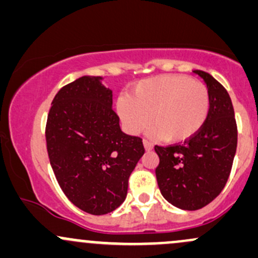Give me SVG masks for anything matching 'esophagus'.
<instances>
[{"instance_id": "esophagus-1", "label": "esophagus", "mask_w": 258, "mask_h": 258, "mask_svg": "<svg viewBox=\"0 0 258 258\" xmlns=\"http://www.w3.org/2000/svg\"><path fill=\"white\" fill-rule=\"evenodd\" d=\"M143 144H144V148H145V150H146V151H150V150H152V145H151L150 141L144 140V141H143Z\"/></svg>"}]
</instances>
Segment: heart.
Instances as JSON below:
<instances>
[{
  "label": "heart",
  "mask_w": 258,
  "mask_h": 258,
  "mask_svg": "<svg viewBox=\"0 0 258 258\" xmlns=\"http://www.w3.org/2000/svg\"><path fill=\"white\" fill-rule=\"evenodd\" d=\"M210 108L208 88L178 75H162L135 84L128 97H119L115 109L132 134L150 124L152 134L168 143L195 137L206 123Z\"/></svg>",
  "instance_id": "1"
}]
</instances>
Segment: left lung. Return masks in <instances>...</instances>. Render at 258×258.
Segmentation results:
<instances>
[{"label":"left lung","instance_id":"left-lung-1","mask_svg":"<svg viewBox=\"0 0 258 258\" xmlns=\"http://www.w3.org/2000/svg\"><path fill=\"white\" fill-rule=\"evenodd\" d=\"M193 73L204 80L209 92L206 123L184 144L155 146L160 159L155 173L161 195L183 210L201 209L220 195L237 145L236 121L228 91L212 75L201 70Z\"/></svg>","mask_w":258,"mask_h":258}]
</instances>
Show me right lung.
Masks as SVG:
<instances>
[{"instance_id": "1", "label": "right lung", "mask_w": 258, "mask_h": 258, "mask_svg": "<svg viewBox=\"0 0 258 258\" xmlns=\"http://www.w3.org/2000/svg\"><path fill=\"white\" fill-rule=\"evenodd\" d=\"M103 77L82 76L51 102L45 138L56 181L84 212L103 215L125 201L130 173L143 156L140 138L121 132Z\"/></svg>"}]
</instances>
